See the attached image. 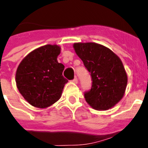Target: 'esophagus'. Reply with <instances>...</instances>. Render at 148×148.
<instances>
[{"label": "esophagus", "mask_w": 148, "mask_h": 148, "mask_svg": "<svg viewBox=\"0 0 148 148\" xmlns=\"http://www.w3.org/2000/svg\"><path fill=\"white\" fill-rule=\"evenodd\" d=\"M72 82H74V83H75V84H77V82H78V79H77V77H74V79H73V80H72Z\"/></svg>", "instance_id": "obj_1"}]
</instances>
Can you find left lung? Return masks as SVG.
I'll use <instances>...</instances> for the list:
<instances>
[{"instance_id":"8db88e82","label":"left lung","mask_w":148,"mask_h":148,"mask_svg":"<svg viewBox=\"0 0 148 148\" xmlns=\"http://www.w3.org/2000/svg\"><path fill=\"white\" fill-rule=\"evenodd\" d=\"M73 47L93 81L91 89L85 93L87 103L97 110L114 107L123 97L128 82L120 58L96 43H75Z\"/></svg>"}]
</instances>
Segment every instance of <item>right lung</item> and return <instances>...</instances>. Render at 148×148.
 <instances>
[{"instance_id": "1", "label": "right lung", "mask_w": 148, "mask_h": 148, "mask_svg": "<svg viewBox=\"0 0 148 148\" xmlns=\"http://www.w3.org/2000/svg\"><path fill=\"white\" fill-rule=\"evenodd\" d=\"M60 47L47 45L24 58L16 69L18 90L30 104L47 108L60 99L68 80L63 76L64 66L58 62Z\"/></svg>"}]
</instances>
